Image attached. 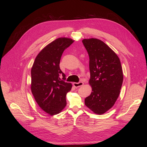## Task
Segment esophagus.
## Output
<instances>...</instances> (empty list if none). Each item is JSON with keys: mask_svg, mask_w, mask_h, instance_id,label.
Returning a JSON list of instances; mask_svg holds the SVG:
<instances>
[{"mask_svg": "<svg viewBox=\"0 0 147 147\" xmlns=\"http://www.w3.org/2000/svg\"><path fill=\"white\" fill-rule=\"evenodd\" d=\"M73 84L76 88H78V87H81L82 86H83L84 83H83V82L80 81L78 82H73Z\"/></svg>", "mask_w": 147, "mask_h": 147, "instance_id": "1", "label": "esophagus"}]
</instances>
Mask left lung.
<instances>
[{
  "instance_id": "left-lung-1",
  "label": "left lung",
  "mask_w": 147,
  "mask_h": 147,
  "mask_svg": "<svg viewBox=\"0 0 147 147\" xmlns=\"http://www.w3.org/2000/svg\"><path fill=\"white\" fill-rule=\"evenodd\" d=\"M90 57V84L92 92L85 105L95 113L101 115L110 109L116 101L121 88L123 75L117 55L102 40H82Z\"/></svg>"
}]
</instances>
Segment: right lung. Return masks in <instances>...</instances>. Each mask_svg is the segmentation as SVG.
I'll list each match as a JSON object with an SVG mask.
<instances>
[{"label": "right lung", "instance_id": "1", "mask_svg": "<svg viewBox=\"0 0 147 147\" xmlns=\"http://www.w3.org/2000/svg\"><path fill=\"white\" fill-rule=\"evenodd\" d=\"M73 42L70 38L55 39L39 53L31 69L32 94L39 107L51 115L64 109L66 94L72 87L71 83L65 81L66 76L59 65L63 53Z\"/></svg>", "mask_w": 147, "mask_h": 147}]
</instances>
